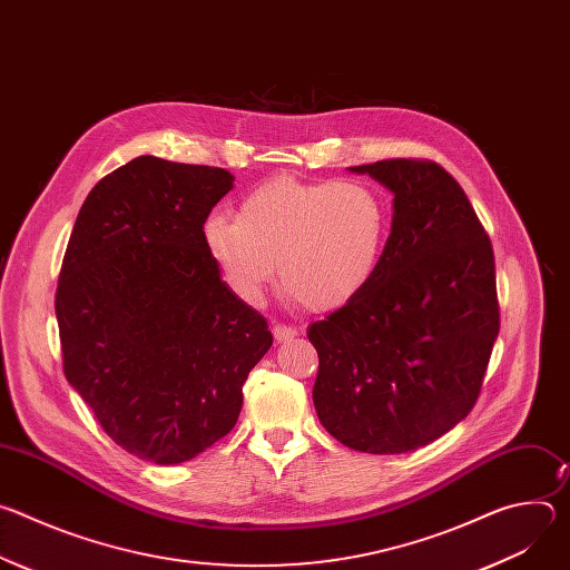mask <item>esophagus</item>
<instances>
[{"instance_id": "esophagus-1", "label": "esophagus", "mask_w": 570, "mask_h": 570, "mask_svg": "<svg viewBox=\"0 0 570 570\" xmlns=\"http://www.w3.org/2000/svg\"><path fill=\"white\" fill-rule=\"evenodd\" d=\"M273 334H275V341H277V343H284V341L295 338V336H297V330L291 327V324H275Z\"/></svg>"}]
</instances>
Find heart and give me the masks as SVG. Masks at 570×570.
Wrapping results in <instances>:
<instances>
[{"label":"heart","instance_id":"heart-1","mask_svg":"<svg viewBox=\"0 0 570 570\" xmlns=\"http://www.w3.org/2000/svg\"><path fill=\"white\" fill-rule=\"evenodd\" d=\"M203 234L240 297L257 299L279 264L286 297L311 311H334L374 277L387 238V205L361 180L279 176L243 198L236 218L209 216Z\"/></svg>","mask_w":570,"mask_h":570}]
</instances>
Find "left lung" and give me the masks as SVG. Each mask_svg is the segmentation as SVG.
<instances>
[{
	"label": "left lung",
	"instance_id": "left-lung-1",
	"mask_svg": "<svg viewBox=\"0 0 570 570\" xmlns=\"http://www.w3.org/2000/svg\"><path fill=\"white\" fill-rule=\"evenodd\" d=\"M394 194L370 284L313 322V403L350 449L409 453L462 422L501 330L492 240L455 178L433 159L352 167Z\"/></svg>",
	"mask_w": 570,
	"mask_h": 570
}]
</instances>
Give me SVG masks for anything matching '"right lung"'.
Masks as SVG:
<instances>
[{
	"mask_svg": "<svg viewBox=\"0 0 570 570\" xmlns=\"http://www.w3.org/2000/svg\"><path fill=\"white\" fill-rule=\"evenodd\" d=\"M218 167L141 155L80 207L58 277L62 370L128 453L178 464L225 438L273 345L220 279L205 220L232 189Z\"/></svg>",
	"mask_w": 570,
	"mask_h": 570,
	"instance_id": "right-lung-1",
	"label": "right lung"
}]
</instances>
